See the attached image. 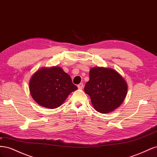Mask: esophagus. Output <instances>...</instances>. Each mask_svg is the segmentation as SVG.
Returning <instances> with one entry per match:
<instances>
[{
  "label": "esophagus",
  "instance_id": "obj_1",
  "mask_svg": "<svg viewBox=\"0 0 157 157\" xmlns=\"http://www.w3.org/2000/svg\"><path fill=\"white\" fill-rule=\"evenodd\" d=\"M83 86H84L83 84H82V83H80V84H79L78 85V89H82V88H83Z\"/></svg>",
  "mask_w": 157,
  "mask_h": 157
}]
</instances>
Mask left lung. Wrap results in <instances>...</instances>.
<instances>
[{
    "instance_id": "left-lung-1",
    "label": "left lung",
    "mask_w": 157,
    "mask_h": 157,
    "mask_svg": "<svg viewBox=\"0 0 157 157\" xmlns=\"http://www.w3.org/2000/svg\"><path fill=\"white\" fill-rule=\"evenodd\" d=\"M90 80L84 86L95 110L102 114L115 111L126 98L128 84L115 69L103 67H92Z\"/></svg>"
}]
</instances>
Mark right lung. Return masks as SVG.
Masks as SVG:
<instances>
[{
	"label": "right lung",
	"instance_id": "right-lung-1",
	"mask_svg": "<svg viewBox=\"0 0 157 157\" xmlns=\"http://www.w3.org/2000/svg\"><path fill=\"white\" fill-rule=\"evenodd\" d=\"M29 92L39 105L48 109L61 106L69 95L78 89L70 76L60 67H41L32 75Z\"/></svg>",
	"mask_w": 157,
	"mask_h": 157
}]
</instances>
